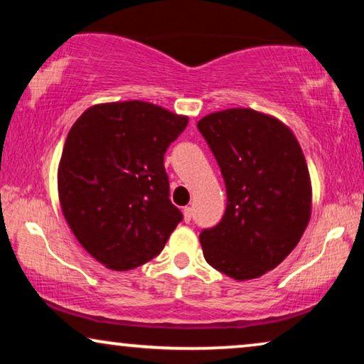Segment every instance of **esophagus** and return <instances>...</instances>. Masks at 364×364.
Listing matches in <instances>:
<instances>
[{
    "label": "esophagus",
    "instance_id": "1",
    "mask_svg": "<svg viewBox=\"0 0 364 364\" xmlns=\"http://www.w3.org/2000/svg\"><path fill=\"white\" fill-rule=\"evenodd\" d=\"M183 220H186L187 223L192 220V208L191 207H183Z\"/></svg>",
    "mask_w": 364,
    "mask_h": 364
}]
</instances>
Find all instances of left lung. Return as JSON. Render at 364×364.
Instances as JSON below:
<instances>
[{
    "label": "left lung",
    "instance_id": "1",
    "mask_svg": "<svg viewBox=\"0 0 364 364\" xmlns=\"http://www.w3.org/2000/svg\"><path fill=\"white\" fill-rule=\"evenodd\" d=\"M225 181L220 223L200 233L208 265L243 282L290 255L311 217L310 172L291 129L277 117L235 107L197 122Z\"/></svg>",
    "mask_w": 364,
    "mask_h": 364
}]
</instances>
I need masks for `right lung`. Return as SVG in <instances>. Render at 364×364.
I'll return each mask as SVG.
<instances>
[{"label":"right lung","instance_id":"add662e5","mask_svg":"<svg viewBox=\"0 0 364 364\" xmlns=\"http://www.w3.org/2000/svg\"><path fill=\"white\" fill-rule=\"evenodd\" d=\"M188 117L156 104H96L73 124L58 167L63 215L89 255L116 272L162 252L182 220L164 154Z\"/></svg>","mask_w":364,"mask_h":364}]
</instances>
